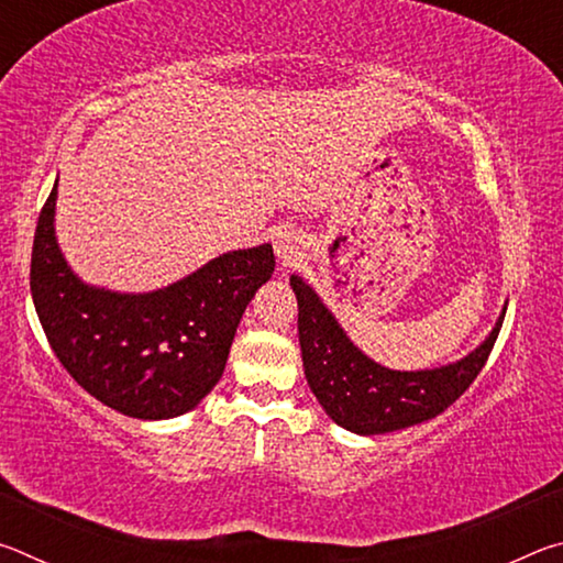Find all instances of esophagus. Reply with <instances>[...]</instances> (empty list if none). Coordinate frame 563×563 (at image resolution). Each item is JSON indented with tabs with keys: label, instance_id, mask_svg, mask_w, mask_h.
Segmentation results:
<instances>
[{
	"label": "esophagus",
	"instance_id": "obj_1",
	"mask_svg": "<svg viewBox=\"0 0 563 563\" xmlns=\"http://www.w3.org/2000/svg\"><path fill=\"white\" fill-rule=\"evenodd\" d=\"M275 253H278V261L283 265H292L298 261V245H295V238L290 233H280L275 238Z\"/></svg>",
	"mask_w": 563,
	"mask_h": 563
}]
</instances>
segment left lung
<instances>
[{
	"instance_id": "left-lung-1",
	"label": "left lung",
	"mask_w": 563,
	"mask_h": 563,
	"mask_svg": "<svg viewBox=\"0 0 563 563\" xmlns=\"http://www.w3.org/2000/svg\"><path fill=\"white\" fill-rule=\"evenodd\" d=\"M298 298V335L305 377L332 422L355 434L405 430L444 412L482 373L497 342L507 305L487 340L470 355L432 369L383 367L352 345L335 316L300 275H290Z\"/></svg>"
}]
</instances>
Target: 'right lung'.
Segmentation results:
<instances>
[{"label":"right lung","instance_id":"right-lung-1","mask_svg":"<svg viewBox=\"0 0 563 563\" xmlns=\"http://www.w3.org/2000/svg\"><path fill=\"white\" fill-rule=\"evenodd\" d=\"M56 184L40 213L32 247L36 316L76 383L136 419L186 415L225 369L235 328L255 290L275 271L263 243L208 261L151 292H117L84 283L64 261L54 231Z\"/></svg>","mask_w":563,"mask_h":563}]
</instances>
